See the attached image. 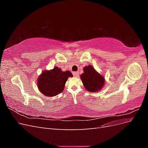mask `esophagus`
<instances>
[{
	"label": "esophagus",
	"mask_w": 148,
	"mask_h": 148,
	"mask_svg": "<svg viewBox=\"0 0 148 148\" xmlns=\"http://www.w3.org/2000/svg\"><path fill=\"white\" fill-rule=\"evenodd\" d=\"M73 75L74 77H77L79 75V73H78V71H74V72H73Z\"/></svg>",
	"instance_id": "1"
}]
</instances>
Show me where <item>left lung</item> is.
I'll return each mask as SVG.
<instances>
[{
	"instance_id": "8db88e82",
	"label": "left lung",
	"mask_w": 148,
	"mask_h": 148,
	"mask_svg": "<svg viewBox=\"0 0 148 148\" xmlns=\"http://www.w3.org/2000/svg\"><path fill=\"white\" fill-rule=\"evenodd\" d=\"M80 78L84 88L89 92L99 91L104 84V78L91 65L84 67V73L81 75Z\"/></svg>"
}]
</instances>
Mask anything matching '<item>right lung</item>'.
<instances>
[{
	"instance_id": "1",
	"label": "right lung",
	"mask_w": 148,
	"mask_h": 148,
	"mask_svg": "<svg viewBox=\"0 0 148 148\" xmlns=\"http://www.w3.org/2000/svg\"><path fill=\"white\" fill-rule=\"evenodd\" d=\"M72 76L70 71H62L56 66L52 70L43 71L40 75L38 81V89L45 96H56L64 91L67 79Z\"/></svg>"
}]
</instances>
